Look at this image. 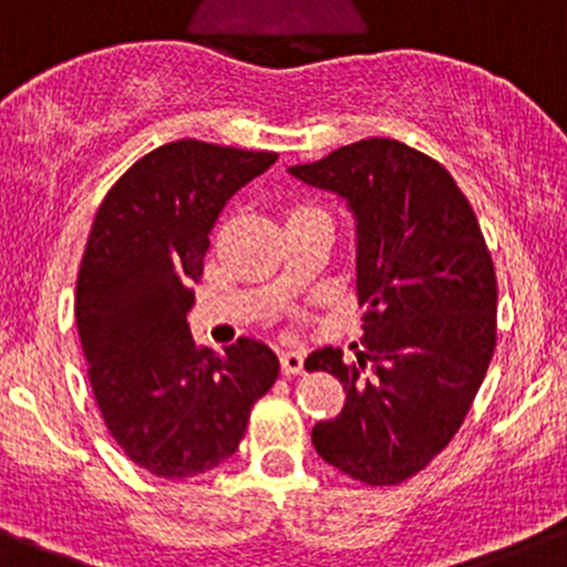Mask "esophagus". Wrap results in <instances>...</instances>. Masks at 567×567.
I'll list each match as a JSON object with an SVG mask.
<instances>
[{"label": "esophagus", "instance_id": "1", "mask_svg": "<svg viewBox=\"0 0 567 567\" xmlns=\"http://www.w3.org/2000/svg\"><path fill=\"white\" fill-rule=\"evenodd\" d=\"M302 363H306V352L302 349H286V352H281V371L286 377L302 373Z\"/></svg>", "mask_w": 567, "mask_h": 567}]
</instances>
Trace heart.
Returning <instances> with one entry per match:
<instances>
[{
    "label": "heart",
    "mask_w": 567,
    "mask_h": 567,
    "mask_svg": "<svg viewBox=\"0 0 567 567\" xmlns=\"http://www.w3.org/2000/svg\"><path fill=\"white\" fill-rule=\"evenodd\" d=\"M297 213H311V207H297L291 215H297Z\"/></svg>",
    "instance_id": "heart-1"
}]
</instances>
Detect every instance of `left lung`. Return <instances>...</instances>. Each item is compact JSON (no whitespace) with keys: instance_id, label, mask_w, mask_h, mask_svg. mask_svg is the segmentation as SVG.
I'll use <instances>...</instances> for the list:
<instances>
[{"instance_id":"1","label":"left lung","mask_w":567,"mask_h":567,"mask_svg":"<svg viewBox=\"0 0 567 567\" xmlns=\"http://www.w3.org/2000/svg\"><path fill=\"white\" fill-rule=\"evenodd\" d=\"M289 174L352 209L365 308L358 363L332 347L306 360L347 390L343 410L313 425V447L365 486H395L445 451L492 363V254L447 168L393 138L347 144Z\"/></svg>"}]
</instances>
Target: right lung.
<instances>
[{
  "mask_svg": "<svg viewBox=\"0 0 567 567\" xmlns=\"http://www.w3.org/2000/svg\"><path fill=\"white\" fill-rule=\"evenodd\" d=\"M276 153L183 138L133 163L103 198L75 281V324L106 429L142 470L202 475L240 447L276 352L240 338L224 354L188 330L209 231Z\"/></svg>",
  "mask_w": 567,
  "mask_h": 567,
  "instance_id": "1",
  "label": "right lung"
}]
</instances>
